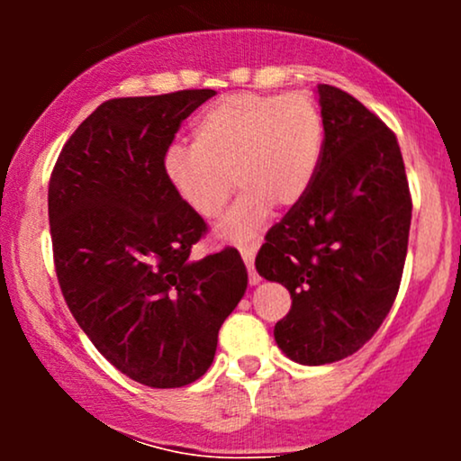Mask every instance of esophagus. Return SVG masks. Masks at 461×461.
Listing matches in <instances>:
<instances>
[{"label": "esophagus", "instance_id": "34e87169", "mask_svg": "<svg viewBox=\"0 0 461 461\" xmlns=\"http://www.w3.org/2000/svg\"><path fill=\"white\" fill-rule=\"evenodd\" d=\"M240 256H242V260H245L247 268H249V282L256 285L258 282H260V275H258L256 268H253V260H256V249H253V247H240Z\"/></svg>", "mask_w": 461, "mask_h": 461}]
</instances>
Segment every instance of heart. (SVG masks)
Segmentation results:
<instances>
[{
  "label": "heart",
  "mask_w": 461,
  "mask_h": 461,
  "mask_svg": "<svg viewBox=\"0 0 461 461\" xmlns=\"http://www.w3.org/2000/svg\"><path fill=\"white\" fill-rule=\"evenodd\" d=\"M193 139V147H171L164 158L168 184L201 219L223 212L234 182L245 188L219 234L249 242L273 203L290 208L305 197L319 171L325 125L305 93H234L199 114Z\"/></svg>",
  "instance_id": "b5f03b06"
}]
</instances>
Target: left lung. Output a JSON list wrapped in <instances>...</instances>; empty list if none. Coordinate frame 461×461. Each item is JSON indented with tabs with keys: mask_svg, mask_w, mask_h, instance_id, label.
<instances>
[{
	"mask_svg": "<svg viewBox=\"0 0 461 461\" xmlns=\"http://www.w3.org/2000/svg\"><path fill=\"white\" fill-rule=\"evenodd\" d=\"M319 171L256 258L258 273L293 299L275 342L305 366L353 356L382 327L399 293L411 223L394 131L330 84H319Z\"/></svg>",
	"mask_w": 461,
	"mask_h": 461,
	"instance_id": "left-lung-1",
	"label": "left lung"
}]
</instances>
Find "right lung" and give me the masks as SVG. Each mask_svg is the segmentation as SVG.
I'll return each instance as SVG.
<instances>
[{
	"mask_svg": "<svg viewBox=\"0 0 461 461\" xmlns=\"http://www.w3.org/2000/svg\"><path fill=\"white\" fill-rule=\"evenodd\" d=\"M212 88L104 102L62 147L50 230L62 294L97 351L149 388H182L212 364L247 290L234 247L193 260L208 225L179 199L164 158Z\"/></svg>",
	"mask_w": 461,
	"mask_h": 461,
	"instance_id": "right-lung-1",
	"label": "right lung"
}]
</instances>
